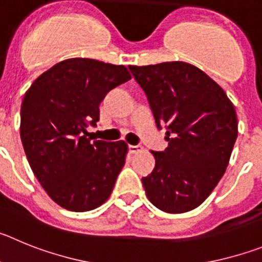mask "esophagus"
<instances>
[{"label":"esophagus","mask_w":262,"mask_h":262,"mask_svg":"<svg viewBox=\"0 0 262 262\" xmlns=\"http://www.w3.org/2000/svg\"><path fill=\"white\" fill-rule=\"evenodd\" d=\"M143 151V147L140 144L138 145H129V152L131 154H139V152Z\"/></svg>","instance_id":"34e87169"}]
</instances>
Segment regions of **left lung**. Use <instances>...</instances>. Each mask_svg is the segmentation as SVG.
<instances>
[{"mask_svg":"<svg viewBox=\"0 0 262 262\" xmlns=\"http://www.w3.org/2000/svg\"><path fill=\"white\" fill-rule=\"evenodd\" d=\"M143 88L168 148L152 152L156 165L143 177L154 206L169 214L205 202L230 163L237 115L226 92L200 68L184 61L129 66Z\"/></svg>","mask_w":262,"mask_h":262,"instance_id":"obj_1","label":"left lung"}]
</instances>
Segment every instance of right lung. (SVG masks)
<instances>
[{
    "mask_svg": "<svg viewBox=\"0 0 262 262\" xmlns=\"http://www.w3.org/2000/svg\"><path fill=\"white\" fill-rule=\"evenodd\" d=\"M131 78L124 66L67 59L41 73L23 97L20 140L32 172L53 202L94 210L110 196L126 163V142H90L106 94Z\"/></svg>",
    "mask_w": 262,
    "mask_h": 262,
    "instance_id": "1",
    "label": "right lung"
}]
</instances>
